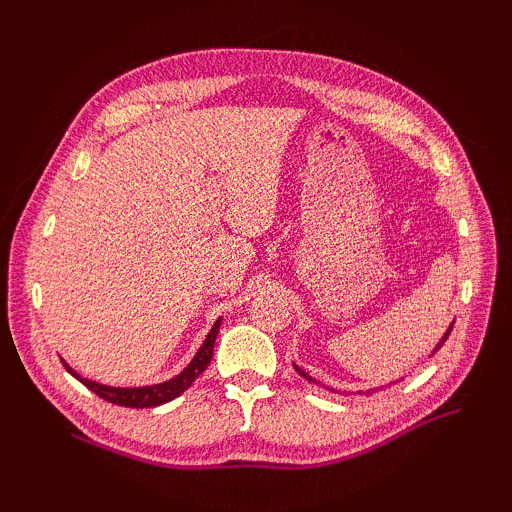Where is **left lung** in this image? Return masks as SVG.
Returning a JSON list of instances; mask_svg holds the SVG:
<instances>
[{
    "mask_svg": "<svg viewBox=\"0 0 512 512\" xmlns=\"http://www.w3.org/2000/svg\"><path fill=\"white\" fill-rule=\"evenodd\" d=\"M451 328H453V325H451ZM451 328L447 330V334H444V336H442V341H440V343L436 345V350H433V352H431V356H433V354H436V352L440 350V347L444 345V341H447V339H449V334H451ZM297 372H299V374H301L303 378H308V380H310V383H317V380H314V378H310V376H308L306 372H303V369H299V367H297ZM367 394H369V391H367Z\"/></svg>",
    "mask_w": 512,
    "mask_h": 512,
    "instance_id": "8db88e82",
    "label": "left lung"
}]
</instances>
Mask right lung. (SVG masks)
<instances>
[{
	"label": "right lung",
	"instance_id": "right-lung-1",
	"mask_svg": "<svg viewBox=\"0 0 512 512\" xmlns=\"http://www.w3.org/2000/svg\"><path fill=\"white\" fill-rule=\"evenodd\" d=\"M220 323L222 319H217L215 325L211 328L209 336H206V341L202 343V347L195 354L193 361L187 365V369L176 378L167 380V383H160V385H149V387H107V385H99L94 383V380L83 378L74 372L72 367L65 365V369L76 378L81 380V383L88 387L90 391H94L96 396H101L107 402H114V405H121V407H136V409H143V407H158V405H165V402L173 400L176 396H180L184 389H189L193 385V380L198 378L206 367H209L211 358H213V345H215V336L220 332Z\"/></svg>",
	"mask_w": 512,
	"mask_h": 512
}]
</instances>
